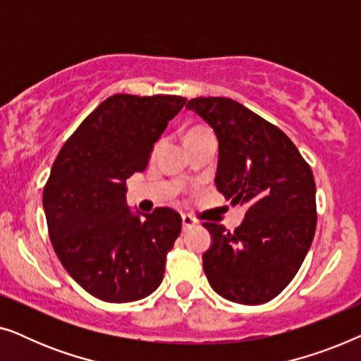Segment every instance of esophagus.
<instances>
[{
    "label": "esophagus",
    "mask_w": 361,
    "mask_h": 361,
    "mask_svg": "<svg viewBox=\"0 0 361 361\" xmlns=\"http://www.w3.org/2000/svg\"><path fill=\"white\" fill-rule=\"evenodd\" d=\"M194 225H195V220L192 219L190 215H185V214L182 215V230H184V231L190 230Z\"/></svg>",
    "instance_id": "1"
}]
</instances>
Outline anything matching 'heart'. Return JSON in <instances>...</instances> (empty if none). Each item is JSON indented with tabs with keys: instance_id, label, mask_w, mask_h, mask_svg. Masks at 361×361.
I'll use <instances>...</instances> for the list:
<instances>
[{
	"instance_id": "heart-1",
	"label": "heart",
	"mask_w": 361,
	"mask_h": 361,
	"mask_svg": "<svg viewBox=\"0 0 361 361\" xmlns=\"http://www.w3.org/2000/svg\"><path fill=\"white\" fill-rule=\"evenodd\" d=\"M205 131H207V130H202V128H194V130H190L189 133H187L185 137L194 136V135H200V133H205ZM157 146H159V145H156V149H157Z\"/></svg>"
}]
</instances>
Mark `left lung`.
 <instances>
[{"label":"left lung","instance_id":"left-lung-1","mask_svg":"<svg viewBox=\"0 0 361 361\" xmlns=\"http://www.w3.org/2000/svg\"><path fill=\"white\" fill-rule=\"evenodd\" d=\"M187 110L209 123L219 140L216 189L231 205H248L235 231L204 224L212 236L202 256L207 279L231 302H268L293 281L312 245V171L278 126L231 98H192Z\"/></svg>","mask_w":361,"mask_h":361}]
</instances>
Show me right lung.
Segmentation results:
<instances>
[{
	"instance_id": "1",
	"label": "right lung",
	"mask_w": 361,
	"mask_h": 361,
	"mask_svg": "<svg viewBox=\"0 0 361 361\" xmlns=\"http://www.w3.org/2000/svg\"><path fill=\"white\" fill-rule=\"evenodd\" d=\"M184 105L176 95L108 97L54 161L42 195L49 236L67 273L97 299L133 302L162 283L182 219L167 207L133 214L126 179L146 169Z\"/></svg>"
}]
</instances>
